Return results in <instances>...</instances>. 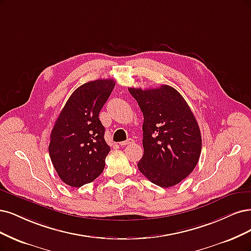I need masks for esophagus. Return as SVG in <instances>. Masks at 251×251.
<instances>
[{"instance_id":"obj_1","label":"esophagus","mask_w":251,"mask_h":251,"mask_svg":"<svg viewBox=\"0 0 251 251\" xmlns=\"http://www.w3.org/2000/svg\"><path fill=\"white\" fill-rule=\"evenodd\" d=\"M133 142H134V140H133V139H127V140H126V141L119 142V145H122V146H126V145H127V144H129V143H133Z\"/></svg>"}]
</instances>
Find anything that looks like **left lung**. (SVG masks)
Segmentation results:
<instances>
[{"mask_svg":"<svg viewBox=\"0 0 251 251\" xmlns=\"http://www.w3.org/2000/svg\"><path fill=\"white\" fill-rule=\"evenodd\" d=\"M143 113L144 153L141 174L163 188L172 187L194 170L201 151V129L179 92L168 85L128 88Z\"/></svg>","mask_w":251,"mask_h":251,"instance_id":"obj_1","label":"left lung"}]
</instances>
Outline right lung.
Here are the masks:
<instances>
[{
    "mask_svg": "<svg viewBox=\"0 0 251 251\" xmlns=\"http://www.w3.org/2000/svg\"><path fill=\"white\" fill-rule=\"evenodd\" d=\"M115 86L113 79H99L81 85L60 112L49 144L50 157L59 177L71 187L96 179L105 168L110 151L100 111Z\"/></svg>",
    "mask_w": 251,
    "mask_h": 251,
    "instance_id": "1",
    "label": "right lung"
}]
</instances>
